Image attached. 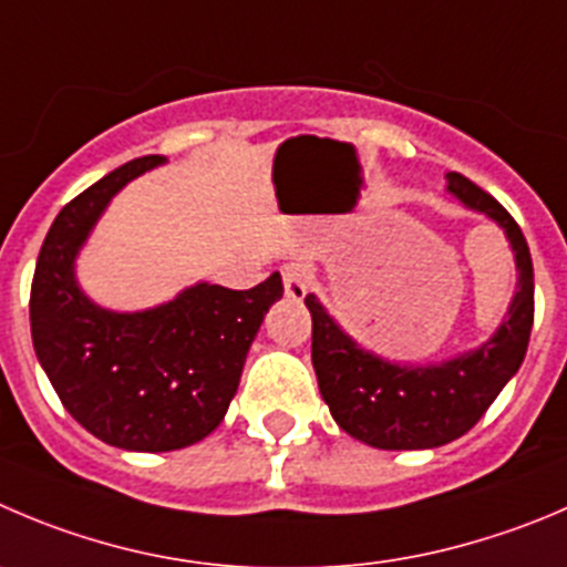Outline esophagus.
<instances>
[{
	"label": "esophagus",
	"mask_w": 567,
	"mask_h": 567,
	"mask_svg": "<svg viewBox=\"0 0 567 567\" xmlns=\"http://www.w3.org/2000/svg\"><path fill=\"white\" fill-rule=\"evenodd\" d=\"M280 278H284L287 298H292V300L306 298V292H309V287H311V272L306 264H300V261L287 264V267L280 269Z\"/></svg>",
	"instance_id": "esophagus-1"
}]
</instances>
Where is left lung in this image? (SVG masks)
<instances>
[{
  "label": "left lung",
  "instance_id": "1",
  "mask_svg": "<svg viewBox=\"0 0 567 567\" xmlns=\"http://www.w3.org/2000/svg\"><path fill=\"white\" fill-rule=\"evenodd\" d=\"M449 192L467 208L498 223L515 252L517 292L487 342L440 364H395L359 348L320 300L306 295L311 311V364L322 401L339 429L373 449L420 451L460 440L517 373L529 348L535 269L523 230L498 199L460 172H449Z\"/></svg>",
  "mask_w": 567,
  "mask_h": 567
}]
</instances>
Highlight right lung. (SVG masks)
<instances>
[{"label":"right lung","instance_id":"obj_1","mask_svg":"<svg viewBox=\"0 0 567 567\" xmlns=\"http://www.w3.org/2000/svg\"><path fill=\"white\" fill-rule=\"evenodd\" d=\"M164 164L144 155L107 172L52 223L30 289L32 348L66 412L125 451H177L223 423L264 315L284 295L197 284L147 311H107L74 278V258L118 188Z\"/></svg>","mask_w":567,"mask_h":567}]
</instances>
